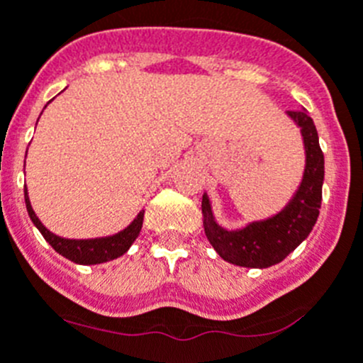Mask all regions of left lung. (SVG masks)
Returning a JSON list of instances; mask_svg holds the SVG:
<instances>
[{"label":"left lung","mask_w":363,"mask_h":363,"mask_svg":"<svg viewBox=\"0 0 363 363\" xmlns=\"http://www.w3.org/2000/svg\"><path fill=\"white\" fill-rule=\"evenodd\" d=\"M304 144L306 164L301 185L282 211L247 227L228 230L221 227L212 211L211 198L203 192L201 214L205 235L221 259L245 268H268L281 262L304 241L317 223L324 184V155L318 144L313 118L306 109L288 111Z\"/></svg>","instance_id":"obj_1"}]
</instances>
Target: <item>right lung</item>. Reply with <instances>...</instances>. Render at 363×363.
I'll list each match as a JSON object with an SVG mask.
<instances>
[{"mask_svg": "<svg viewBox=\"0 0 363 363\" xmlns=\"http://www.w3.org/2000/svg\"><path fill=\"white\" fill-rule=\"evenodd\" d=\"M50 104V102H48ZM46 108V106H45ZM25 203H26V212H28L30 219L35 225L39 232L43 234V238L50 242V247L53 250L61 254L62 257L69 259V261L77 262V264H101V262L113 261V259L121 257L125 252L129 250L135 239L138 238L142 230V223H144V211H140L136 214V218L129 223L124 230L116 232L113 235H106V238H91V239H68L61 238V235L53 234L48 228L41 223V219L38 218V214L32 208L30 203L28 191H26L25 185Z\"/></svg>", "mask_w": 363, "mask_h": 363, "instance_id": "obj_1", "label": "right lung"}]
</instances>
